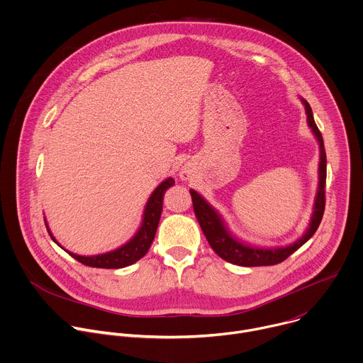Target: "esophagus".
<instances>
[{"instance_id": "1", "label": "esophagus", "mask_w": 363, "mask_h": 363, "mask_svg": "<svg viewBox=\"0 0 363 363\" xmlns=\"http://www.w3.org/2000/svg\"><path fill=\"white\" fill-rule=\"evenodd\" d=\"M182 179H184V180H187L189 179V174L186 173V172H182Z\"/></svg>"}]
</instances>
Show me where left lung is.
I'll use <instances>...</instances> for the list:
<instances>
[{
    "label": "left lung",
    "mask_w": 363,
    "mask_h": 363,
    "mask_svg": "<svg viewBox=\"0 0 363 363\" xmlns=\"http://www.w3.org/2000/svg\"><path fill=\"white\" fill-rule=\"evenodd\" d=\"M302 102L305 105L308 125L319 142L320 162H319V187H318V194L315 199V211L312 214L309 228L298 241H295L294 244H291L288 247L269 248V250L254 248V247L245 245V244L237 241L235 238H233L231 234L224 227L220 216L206 203V200L200 194H197V191L190 190L196 217L199 220V224H200L208 244L227 262H231L235 265H242V267H264V265L279 264L284 259H286L292 252H295L299 247H302L315 234V231L318 230V227L320 224V220H322V216L325 211L326 153H325V147H323L322 135L313 121V116H312V109L306 101L302 99Z\"/></svg>",
    "instance_id": "8db88e82"
}]
</instances>
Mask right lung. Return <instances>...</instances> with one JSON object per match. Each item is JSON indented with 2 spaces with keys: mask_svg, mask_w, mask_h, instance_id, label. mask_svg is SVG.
<instances>
[{
  "mask_svg": "<svg viewBox=\"0 0 363 363\" xmlns=\"http://www.w3.org/2000/svg\"><path fill=\"white\" fill-rule=\"evenodd\" d=\"M174 184V180L170 177L167 180H164L150 196L147 206L145 208V217H143V223L140 230L138 231V234L123 247L108 252V254H102V255H95V257H82V255H77L72 254L69 251H67L71 257H74L77 261H79L84 265L88 267H94V268H123L128 267L136 261H139L142 257L146 255V252L149 251L155 235H156V230L160 221V216H162V210H163V196L166 193V190L169 187H172ZM50 233V230H48ZM51 234V233H50ZM52 235V234H51ZM54 240V237H52ZM55 241V240H54Z\"/></svg>",
  "mask_w": 363,
  "mask_h": 363,
  "instance_id": "right-lung-1",
  "label": "right lung"
}]
</instances>
